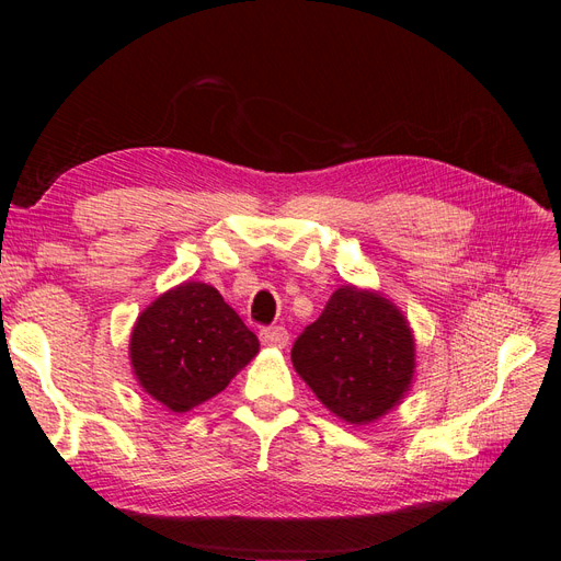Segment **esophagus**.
Returning a JSON list of instances; mask_svg holds the SVG:
<instances>
[{"instance_id": "esophagus-1", "label": "esophagus", "mask_w": 561, "mask_h": 561, "mask_svg": "<svg viewBox=\"0 0 561 561\" xmlns=\"http://www.w3.org/2000/svg\"><path fill=\"white\" fill-rule=\"evenodd\" d=\"M260 339H262L264 346L285 348V346H287V339H290V334H287L285 328H266V330H262Z\"/></svg>"}]
</instances>
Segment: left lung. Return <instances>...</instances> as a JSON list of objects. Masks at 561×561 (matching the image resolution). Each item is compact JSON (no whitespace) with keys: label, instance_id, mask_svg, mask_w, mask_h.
Instances as JSON below:
<instances>
[{"label":"left lung","instance_id":"obj_1","mask_svg":"<svg viewBox=\"0 0 561 561\" xmlns=\"http://www.w3.org/2000/svg\"><path fill=\"white\" fill-rule=\"evenodd\" d=\"M293 365L334 416L367 426L410 393L414 332L386 295L346 283L295 342Z\"/></svg>","mask_w":561,"mask_h":561}]
</instances>
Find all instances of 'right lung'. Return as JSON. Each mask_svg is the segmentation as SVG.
I'll return each mask as SVG.
<instances>
[{
    "mask_svg": "<svg viewBox=\"0 0 561 561\" xmlns=\"http://www.w3.org/2000/svg\"><path fill=\"white\" fill-rule=\"evenodd\" d=\"M257 353L254 332L201 280H184L151 301L128 344L135 381L175 414L222 393Z\"/></svg>",
    "mask_w": 561,
    "mask_h": 561,
    "instance_id": "obj_1",
    "label": "right lung"
}]
</instances>
